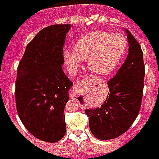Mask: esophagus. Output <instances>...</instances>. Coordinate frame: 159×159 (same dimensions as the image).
Returning <instances> with one entry per match:
<instances>
[{"instance_id": "1", "label": "esophagus", "mask_w": 159, "mask_h": 159, "mask_svg": "<svg viewBox=\"0 0 159 159\" xmlns=\"http://www.w3.org/2000/svg\"><path fill=\"white\" fill-rule=\"evenodd\" d=\"M81 82H79L77 84H75L73 87V92H71V98H77L80 96V89L81 87Z\"/></svg>"}]
</instances>
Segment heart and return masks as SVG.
<instances>
[{
    "mask_svg": "<svg viewBox=\"0 0 159 159\" xmlns=\"http://www.w3.org/2000/svg\"><path fill=\"white\" fill-rule=\"evenodd\" d=\"M128 49V41L121 33L92 31L83 34L75 42L74 51L65 49L63 59L71 72L87 60L89 69L96 74L107 76L119 66Z\"/></svg>",
    "mask_w": 159,
    "mask_h": 159,
    "instance_id": "heart-1",
    "label": "heart"
}]
</instances>
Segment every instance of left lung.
I'll return each instance as SVG.
<instances>
[{
    "instance_id": "1",
    "label": "left lung",
    "mask_w": 159,
    "mask_h": 159,
    "mask_svg": "<svg viewBox=\"0 0 159 159\" xmlns=\"http://www.w3.org/2000/svg\"><path fill=\"white\" fill-rule=\"evenodd\" d=\"M124 31L129 45L124 63L107 83L110 92L101 107L85 110L91 132L99 139L121 135L131 127L141 105L145 77L142 49L131 32Z\"/></svg>"
}]
</instances>
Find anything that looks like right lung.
I'll list each match as a JSON object with an SVG mask.
<instances>
[{
    "label": "right lung",
    "instance_id": "right-lung-1",
    "mask_svg": "<svg viewBox=\"0 0 159 159\" xmlns=\"http://www.w3.org/2000/svg\"><path fill=\"white\" fill-rule=\"evenodd\" d=\"M71 26L53 25L41 30L26 46L17 70L19 116L32 135L46 142H57L66 133L64 109L73 82L61 66Z\"/></svg>",
    "mask_w": 159,
    "mask_h": 159
}]
</instances>
